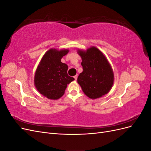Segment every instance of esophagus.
<instances>
[{
  "instance_id": "1",
  "label": "esophagus",
  "mask_w": 151,
  "mask_h": 151,
  "mask_svg": "<svg viewBox=\"0 0 151 151\" xmlns=\"http://www.w3.org/2000/svg\"><path fill=\"white\" fill-rule=\"evenodd\" d=\"M74 77V79H75V80L76 81V80H77V75H76V76H75Z\"/></svg>"
}]
</instances>
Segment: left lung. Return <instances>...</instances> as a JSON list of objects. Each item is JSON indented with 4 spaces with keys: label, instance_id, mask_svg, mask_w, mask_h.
<instances>
[{
    "label": "left lung",
    "instance_id": "left-lung-1",
    "mask_svg": "<svg viewBox=\"0 0 151 151\" xmlns=\"http://www.w3.org/2000/svg\"><path fill=\"white\" fill-rule=\"evenodd\" d=\"M82 58L83 71L77 78L84 94L96 99L107 94L113 84L114 76L111 65L103 53L93 47L86 51L78 50Z\"/></svg>",
    "mask_w": 151,
    "mask_h": 151
}]
</instances>
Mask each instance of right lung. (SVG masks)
I'll return each instance as SVG.
<instances>
[{"instance_id": "1", "label": "right lung", "mask_w": 151, "mask_h": 151, "mask_svg": "<svg viewBox=\"0 0 151 151\" xmlns=\"http://www.w3.org/2000/svg\"><path fill=\"white\" fill-rule=\"evenodd\" d=\"M68 50L50 49L43 55L35 76L36 88L45 97L58 99L65 93L67 86L74 78L67 74L68 66L61 62Z\"/></svg>"}]
</instances>
